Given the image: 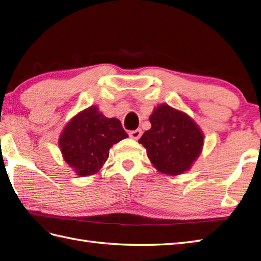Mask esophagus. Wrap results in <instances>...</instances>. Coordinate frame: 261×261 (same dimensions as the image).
<instances>
[{
  "instance_id": "obj_1",
  "label": "esophagus",
  "mask_w": 261,
  "mask_h": 261,
  "mask_svg": "<svg viewBox=\"0 0 261 261\" xmlns=\"http://www.w3.org/2000/svg\"><path fill=\"white\" fill-rule=\"evenodd\" d=\"M141 135H142V130L141 129H137V130H133V131L129 132V136L132 139H135V140H138V139L141 137Z\"/></svg>"
}]
</instances>
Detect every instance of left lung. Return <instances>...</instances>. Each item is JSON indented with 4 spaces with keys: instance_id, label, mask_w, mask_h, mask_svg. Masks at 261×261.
I'll return each mask as SVG.
<instances>
[{
    "instance_id": "8db88e82",
    "label": "left lung",
    "mask_w": 261,
    "mask_h": 261,
    "mask_svg": "<svg viewBox=\"0 0 261 261\" xmlns=\"http://www.w3.org/2000/svg\"><path fill=\"white\" fill-rule=\"evenodd\" d=\"M151 129L139 140L161 173L178 175L189 170L201 152L203 135L186 113L160 105L150 116Z\"/></svg>"
}]
</instances>
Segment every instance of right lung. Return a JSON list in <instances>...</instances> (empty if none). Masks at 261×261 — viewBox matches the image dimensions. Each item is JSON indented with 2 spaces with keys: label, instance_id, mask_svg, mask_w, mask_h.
<instances>
[{
  "label": "right lung",
  "instance_id": "add662e5",
  "mask_svg": "<svg viewBox=\"0 0 261 261\" xmlns=\"http://www.w3.org/2000/svg\"><path fill=\"white\" fill-rule=\"evenodd\" d=\"M128 138L116 118H106L96 107L80 112L65 125L59 145L66 163L77 175L98 172L108 160L114 143Z\"/></svg>",
  "mask_w": 261,
  "mask_h": 261
}]
</instances>
